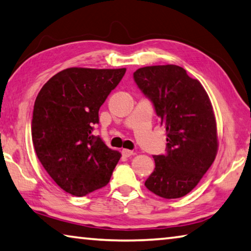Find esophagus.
<instances>
[{"label": "esophagus", "instance_id": "obj_1", "mask_svg": "<svg viewBox=\"0 0 251 251\" xmlns=\"http://www.w3.org/2000/svg\"><path fill=\"white\" fill-rule=\"evenodd\" d=\"M122 154H123V156H125V157H129V156L133 155L134 152H133V151H129V150H123Z\"/></svg>", "mask_w": 251, "mask_h": 251}]
</instances>
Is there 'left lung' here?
<instances>
[{
  "label": "left lung",
  "mask_w": 251,
  "mask_h": 251,
  "mask_svg": "<svg viewBox=\"0 0 251 251\" xmlns=\"http://www.w3.org/2000/svg\"><path fill=\"white\" fill-rule=\"evenodd\" d=\"M134 79L154 104L167 133V155L154 156L148 190L166 199L180 198L197 184L218 151L217 123L207 92L180 66L138 69Z\"/></svg>",
  "instance_id": "1"
}]
</instances>
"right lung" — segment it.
<instances>
[{
  "label": "right lung",
  "mask_w": 251,
  "mask_h": 251,
  "mask_svg": "<svg viewBox=\"0 0 251 251\" xmlns=\"http://www.w3.org/2000/svg\"><path fill=\"white\" fill-rule=\"evenodd\" d=\"M126 69L70 67L50 77L35 100L34 150L63 190L82 197L108 184L121 152L92 135L100 107Z\"/></svg>",
  "instance_id": "1"
}]
</instances>
